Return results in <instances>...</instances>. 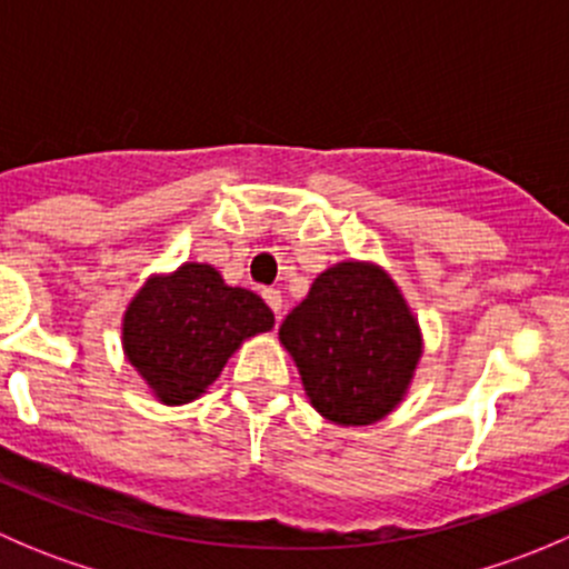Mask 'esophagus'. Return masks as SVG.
Wrapping results in <instances>:
<instances>
[{
  "instance_id": "34e87169",
  "label": "esophagus",
  "mask_w": 569,
  "mask_h": 569,
  "mask_svg": "<svg viewBox=\"0 0 569 569\" xmlns=\"http://www.w3.org/2000/svg\"><path fill=\"white\" fill-rule=\"evenodd\" d=\"M261 297H263V302H267V306L272 308V311L278 313V319H280V308H283V297H280V291L278 289H263Z\"/></svg>"
}]
</instances>
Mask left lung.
<instances>
[{
    "label": "left lung",
    "mask_w": 569,
    "mask_h": 569,
    "mask_svg": "<svg viewBox=\"0 0 569 569\" xmlns=\"http://www.w3.org/2000/svg\"><path fill=\"white\" fill-rule=\"evenodd\" d=\"M280 343L313 410L338 427H369L407 399L423 332L377 261H338L283 319Z\"/></svg>",
    "instance_id": "1"
}]
</instances>
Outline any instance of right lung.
Masks as SVG:
<instances>
[{
  "label": "right lung",
  "mask_w": 569,
  "mask_h": 569,
  "mask_svg": "<svg viewBox=\"0 0 569 569\" xmlns=\"http://www.w3.org/2000/svg\"><path fill=\"white\" fill-rule=\"evenodd\" d=\"M274 313L242 286H228L211 263L183 261L151 274L120 319V343L148 391L168 407L209 391L228 358L269 332Z\"/></svg>",
  "instance_id": "1"
}]
</instances>
